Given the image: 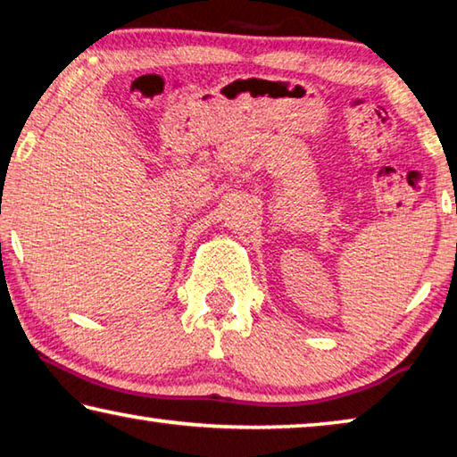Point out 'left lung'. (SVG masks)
I'll use <instances>...</instances> for the list:
<instances>
[{
  "label": "left lung",
  "instance_id": "obj_1",
  "mask_svg": "<svg viewBox=\"0 0 457 457\" xmlns=\"http://www.w3.org/2000/svg\"><path fill=\"white\" fill-rule=\"evenodd\" d=\"M455 213H457V205H455Z\"/></svg>",
  "mask_w": 457,
  "mask_h": 457
}]
</instances>
